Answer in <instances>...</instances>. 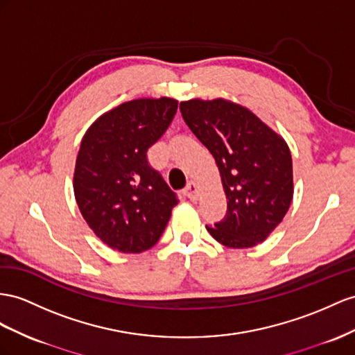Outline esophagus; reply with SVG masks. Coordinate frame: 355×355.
I'll return each instance as SVG.
<instances>
[{
  "label": "esophagus",
  "instance_id": "1",
  "mask_svg": "<svg viewBox=\"0 0 355 355\" xmlns=\"http://www.w3.org/2000/svg\"><path fill=\"white\" fill-rule=\"evenodd\" d=\"M184 195L189 199H196L199 196V187L195 181H190V183H187V186L184 189Z\"/></svg>",
  "mask_w": 355,
  "mask_h": 355
}]
</instances>
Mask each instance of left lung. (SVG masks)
Instances as JSON below:
<instances>
[{"instance_id": "left-lung-1", "label": "left lung", "mask_w": 355, "mask_h": 355, "mask_svg": "<svg viewBox=\"0 0 355 355\" xmlns=\"http://www.w3.org/2000/svg\"><path fill=\"white\" fill-rule=\"evenodd\" d=\"M189 129L213 154L228 210L205 228L231 249L267 240L289 210L294 195L293 157L286 141L249 107L226 98L180 103Z\"/></svg>"}]
</instances>
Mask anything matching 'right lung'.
<instances>
[{
  "mask_svg": "<svg viewBox=\"0 0 355 355\" xmlns=\"http://www.w3.org/2000/svg\"><path fill=\"white\" fill-rule=\"evenodd\" d=\"M177 107L172 97L129 100L100 115L80 141L76 204L96 237L114 250L151 249L178 204L147 162L148 148L166 132Z\"/></svg>",
  "mask_w": 355,
  "mask_h": 355,
  "instance_id": "add662e5",
  "label": "right lung"
}]
</instances>
